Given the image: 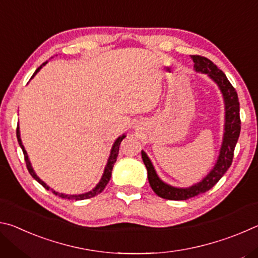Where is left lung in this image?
<instances>
[{
	"mask_svg": "<svg viewBox=\"0 0 258 258\" xmlns=\"http://www.w3.org/2000/svg\"><path fill=\"white\" fill-rule=\"evenodd\" d=\"M194 61L195 72L206 74L211 80L215 83L220 89L224 102V130L222 145L220 148V154L216 159L215 165L209 171L206 176L191 186L177 187L164 182L158 176L151 160L145 151H141L142 160L145 163L148 172V180H149L151 189L160 198L168 200H186L196 197L200 194H204L216 184L224 175L229 167L232 164L233 152L240 135V107L238 94L234 87L231 85L225 74L218 69L211 60L200 55H191Z\"/></svg>",
	"mask_w": 258,
	"mask_h": 258,
	"instance_id": "left-lung-1",
	"label": "left lung"
}]
</instances>
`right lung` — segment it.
I'll list each match as a JSON object with an SVG mask.
<instances>
[{"label": "right lung", "mask_w": 258, "mask_h": 258, "mask_svg": "<svg viewBox=\"0 0 258 258\" xmlns=\"http://www.w3.org/2000/svg\"><path fill=\"white\" fill-rule=\"evenodd\" d=\"M46 63H47V61H46V62H44V63H42L41 66L38 67V68L36 69V71H35V73L33 74L32 78H33L35 75H36V74L41 71L42 67H43V66H45ZM32 78H30V80H32ZM124 138H126V135H125V134H121L120 137L117 138V139H116V141L113 142V145H112V147H111V150H110V155H109V158H108V161H107L106 167H104V171H103L102 176H101V178H100V181H99L98 184L95 185L92 190L87 191V192H85V194H80V195H66V194H62V192L54 191L53 189H52V187H50L49 185L46 184L45 182H43V181L41 180V178L37 176V174L35 173V171H34V168H33L32 164H30L29 157H28L27 151H26L25 147H24V145H23V141H21L19 125H18V127H17V139H18V143H19V146H20V148H21V150H23V152H24L25 161H26V166H27V169H28V172H29L30 175H32V176L35 178V180H36L38 183H40L41 185L44 186L46 190H51L52 192H53V194H54L55 196H58V197H60V198H63V199H69V200H84V199H89V198L95 197V196L99 195L100 192H102V191H103V189H104V187H106V185L108 184L109 180H110V177H111V171H112L113 164L116 163V160H117V156H118V151H119L120 142L123 141V139H124Z\"/></svg>", "instance_id": "obj_1"}]
</instances>
